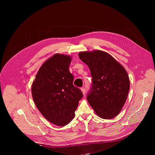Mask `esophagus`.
<instances>
[{
	"label": "esophagus",
	"instance_id": "34e87169",
	"mask_svg": "<svg viewBox=\"0 0 155 155\" xmlns=\"http://www.w3.org/2000/svg\"><path fill=\"white\" fill-rule=\"evenodd\" d=\"M81 91H82V93H83V94H84V95L85 94L86 90H85V88H84V87L81 88Z\"/></svg>",
	"mask_w": 155,
	"mask_h": 155
}]
</instances>
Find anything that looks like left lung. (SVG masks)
<instances>
[{
    "instance_id": "1",
    "label": "left lung",
    "mask_w": 155,
    "mask_h": 155,
    "mask_svg": "<svg viewBox=\"0 0 155 155\" xmlns=\"http://www.w3.org/2000/svg\"><path fill=\"white\" fill-rule=\"evenodd\" d=\"M80 59L90 68L92 82L87 99L102 119L117 116L127 99L130 82L122 65L106 52H80Z\"/></svg>"
}]
</instances>
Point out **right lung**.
<instances>
[{"instance_id":"1","label":"right lung","mask_w":155,"mask_h":155,"mask_svg":"<svg viewBox=\"0 0 155 155\" xmlns=\"http://www.w3.org/2000/svg\"><path fill=\"white\" fill-rule=\"evenodd\" d=\"M71 57L56 54L39 68L32 83V98L41 114L59 126L69 124L74 118L79 101L84 95L73 85L69 71Z\"/></svg>"}]
</instances>
